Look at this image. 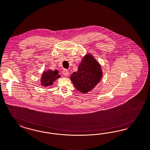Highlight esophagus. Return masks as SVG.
I'll use <instances>...</instances> for the list:
<instances>
[{
  "label": "esophagus",
  "mask_w": 150,
  "mask_h": 150,
  "mask_svg": "<svg viewBox=\"0 0 150 150\" xmlns=\"http://www.w3.org/2000/svg\"><path fill=\"white\" fill-rule=\"evenodd\" d=\"M69 72L67 71V69H64L62 70V74L65 76H67L69 75Z\"/></svg>",
  "instance_id": "obj_1"
}]
</instances>
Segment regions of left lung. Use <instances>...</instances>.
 I'll return each instance as SVG.
<instances>
[{"label":"left lung","instance_id":"obj_1","mask_svg":"<svg viewBox=\"0 0 150 150\" xmlns=\"http://www.w3.org/2000/svg\"><path fill=\"white\" fill-rule=\"evenodd\" d=\"M102 75L100 64L91 54H88L81 60L77 72L71 74L70 79L78 91L86 93L97 85Z\"/></svg>","mask_w":150,"mask_h":150}]
</instances>
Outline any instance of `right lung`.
Here are the masks:
<instances>
[{"label": "right lung", "instance_id": "obj_1", "mask_svg": "<svg viewBox=\"0 0 150 150\" xmlns=\"http://www.w3.org/2000/svg\"><path fill=\"white\" fill-rule=\"evenodd\" d=\"M60 77V75H59V72L57 70L52 71L47 70V71H44L42 75H41L40 80L41 86L46 87L52 85L53 82H54Z\"/></svg>", "mask_w": 150, "mask_h": 150}]
</instances>
